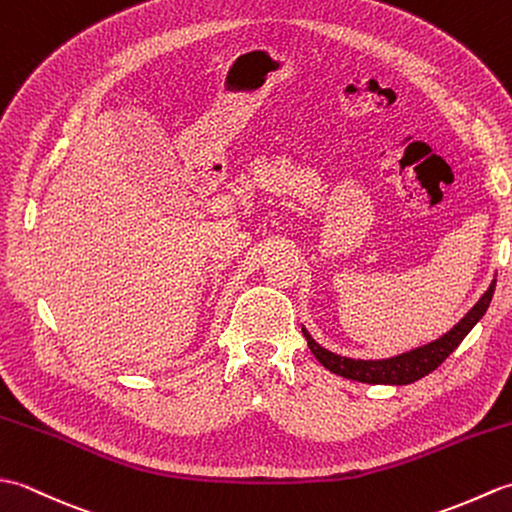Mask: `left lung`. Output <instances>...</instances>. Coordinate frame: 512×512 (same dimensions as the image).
Here are the masks:
<instances>
[{
	"label": "left lung",
	"mask_w": 512,
	"mask_h": 512,
	"mask_svg": "<svg viewBox=\"0 0 512 512\" xmlns=\"http://www.w3.org/2000/svg\"><path fill=\"white\" fill-rule=\"evenodd\" d=\"M493 292H495V279L482 295V299L477 301L475 306L464 314V319H460L458 325H453L447 334H442L440 339L422 347H416V350L411 352L383 358V361H361V358L339 356L321 347L308 334L306 328H301V332L306 336L308 347L312 350V354L317 356V361L325 369H330L332 374H339L343 378L358 380V383H369V385H409V383H416V380H420L422 376L431 374L433 369H438L444 361H447L449 354H453L455 347L464 341V336L469 334L475 328V323L484 317L488 306H491Z\"/></svg>",
	"instance_id": "1"
}]
</instances>
